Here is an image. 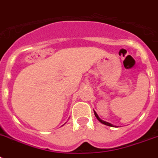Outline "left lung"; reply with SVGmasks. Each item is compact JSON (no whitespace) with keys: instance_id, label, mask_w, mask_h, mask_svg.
<instances>
[{"instance_id":"8db88e82","label":"left lung","mask_w":158,"mask_h":158,"mask_svg":"<svg viewBox=\"0 0 158 158\" xmlns=\"http://www.w3.org/2000/svg\"><path fill=\"white\" fill-rule=\"evenodd\" d=\"M94 114H95V116H96V118L98 119V121L101 122V123L105 124V125H106V126H109V127H114V125H112V124L110 123H108V122H106V121H103V120H101V119L99 118V116L97 115V114L95 112V111H94Z\"/></svg>"}]
</instances>
